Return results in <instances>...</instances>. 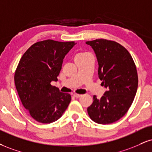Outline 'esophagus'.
<instances>
[{"mask_svg":"<svg viewBox=\"0 0 152 152\" xmlns=\"http://www.w3.org/2000/svg\"><path fill=\"white\" fill-rule=\"evenodd\" d=\"M74 96L75 97V98H80V97H81V94H74Z\"/></svg>","mask_w":152,"mask_h":152,"instance_id":"34e87169","label":"esophagus"}]
</instances>
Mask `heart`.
Listing matches in <instances>:
<instances>
[{
  "label": "heart",
  "instance_id": "heart-1",
  "mask_svg": "<svg viewBox=\"0 0 152 152\" xmlns=\"http://www.w3.org/2000/svg\"><path fill=\"white\" fill-rule=\"evenodd\" d=\"M87 53L86 52H81V53H78V54H77L76 55V56H82V55H84V54H86Z\"/></svg>",
  "mask_w": 152,
  "mask_h": 152
}]
</instances>
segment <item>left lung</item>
<instances>
[{
    "label": "left lung",
    "mask_w": 152,
    "mask_h": 152,
    "mask_svg": "<svg viewBox=\"0 0 152 152\" xmlns=\"http://www.w3.org/2000/svg\"><path fill=\"white\" fill-rule=\"evenodd\" d=\"M86 44L96 53L98 77L107 89L100 99L94 96L88 113L96 123H113L125 115L134 99L138 87L136 65L128 51L116 42L98 39Z\"/></svg>",
    "instance_id": "8db88e82"
}]
</instances>
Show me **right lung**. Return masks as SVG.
Returning <instances> with one entry per match:
<instances>
[{
  "label": "right lung",
  "instance_id": "1",
  "mask_svg": "<svg viewBox=\"0 0 152 152\" xmlns=\"http://www.w3.org/2000/svg\"><path fill=\"white\" fill-rule=\"evenodd\" d=\"M75 42H37L22 56L15 72V84L24 107L36 121L52 123L68 107L71 96L51 85L57 81L66 54Z\"/></svg>",
  "mask_w": 152,
  "mask_h": 152
}]
</instances>
